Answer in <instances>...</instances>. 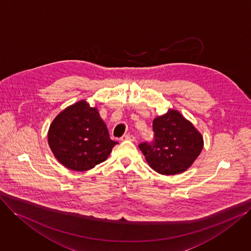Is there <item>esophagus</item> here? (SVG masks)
I'll list each match as a JSON object with an SVG mask.
<instances>
[{
    "label": "esophagus",
    "instance_id": "obj_1",
    "mask_svg": "<svg viewBox=\"0 0 251 251\" xmlns=\"http://www.w3.org/2000/svg\"><path fill=\"white\" fill-rule=\"evenodd\" d=\"M122 141H130V142H134V140H135V137L133 136V135H131V134H125L122 138H121Z\"/></svg>",
    "mask_w": 251,
    "mask_h": 251
}]
</instances>
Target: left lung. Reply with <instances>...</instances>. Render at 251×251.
<instances>
[{"instance_id":"1","label":"left lung","mask_w":251,"mask_h":251,"mask_svg":"<svg viewBox=\"0 0 251 251\" xmlns=\"http://www.w3.org/2000/svg\"><path fill=\"white\" fill-rule=\"evenodd\" d=\"M154 141L138 148L151 168L163 176L182 174L203 149V136L178 110L170 108L152 123Z\"/></svg>"}]
</instances>
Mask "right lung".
Segmentation results:
<instances>
[{"mask_svg":"<svg viewBox=\"0 0 251 251\" xmlns=\"http://www.w3.org/2000/svg\"><path fill=\"white\" fill-rule=\"evenodd\" d=\"M48 144L65 168L86 172L104 161L118 142L110 140L98 108L81 100L53 119L48 131Z\"/></svg>","mask_w":251,"mask_h":251,"instance_id":"add662e5","label":"right lung"}]
</instances>
